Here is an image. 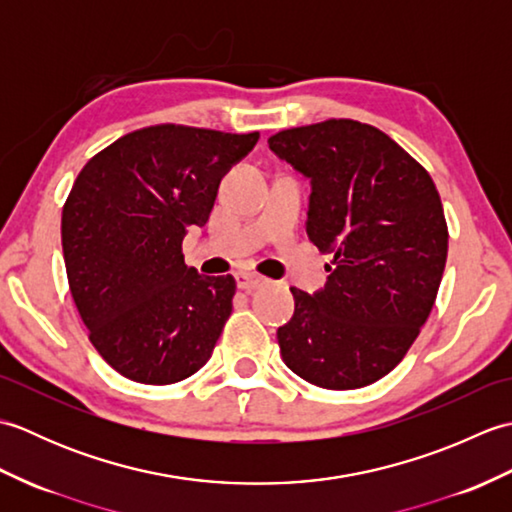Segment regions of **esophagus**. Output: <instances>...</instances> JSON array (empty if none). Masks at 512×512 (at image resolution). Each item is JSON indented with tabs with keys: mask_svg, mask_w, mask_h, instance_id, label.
Instances as JSON below:
<instances>
[{
	"mask_svg": "<svg viewBox=\"0 0 512 512\" xmlns=\"http://www.w3.org/2000/svg\"><path fill=\"white\" fill-rule=\"evenodd\" d=\"M235 281H237V288H242V290H257V288H262L266 284L264 277H259L255 273H248V270L237 273Z\"/></svg>",
	"mask_w": 512,
	"mask_h": 512,
	"instance_id": "34e87169",
	"label": "esophagus"
}]
</instances>
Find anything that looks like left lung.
<instances>
[{
	"label": "left lung",
	"instance_id": "8db88e82",
	"mask_svg": "<svg viewBox=\"0 0 512 512\" xmlns=\"http://www.w3.org/2000/svg\"><path fill=\"white\" fill-rule=\"evenodd\" d=\"M268 147L310 180L306 233L334 257L321 290L290 288L281 358L317 387L372 385L436 303L449 248L436 184L387 134L347 118L286 129Z\"/></svg>",
	"mask_w": 512,
	"mask_h": 512
}]
</instances>
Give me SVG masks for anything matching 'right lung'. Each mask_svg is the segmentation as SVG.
Returning a JSON list of instances; mask_svg holds the SVG:
<instances>
[{"label":"right lung","mask_w":512,"mask_h":512,"mask_svg":"<svg viewBox=\"0 0 512 512\" xmlns=\"http://www.w3.org/2000/svg\"><path fill=\"white\" fill-rule=\"evenodd\" d=\"M259 134L156 125L118 138L76 178L61 217L70 292L90 341L118 374L171 385L209 361L235 279L184 264L189 226Z\"/></svg>","instance_id":"right-lung-1"}]
</instances>
